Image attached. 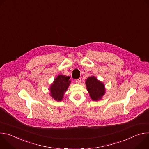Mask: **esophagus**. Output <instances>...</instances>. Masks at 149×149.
<instances>
[{"label":"esophagus","mask_w":149,"mask_h":149,"mask_svg":"<svg viewBox=\"0 0 149 149\" xmlns=\"http://www.w3.org/2000/svg\"><path fill=\"white\" fill-rule=\"evenodd\" d=\"M75 82L77 83H79L81 82V78H78V79H75Z\"/></svg>","instance_id":"esophagus-1"}]
</instances>
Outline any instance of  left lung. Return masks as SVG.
<instances>
[{"instance_id": "8db88e82", "label": "left lung", "mask_w": 149, "mask_h": 149, "mask_svg": "<svg viewBox=\"0 0 149 149\" xmlns=\"http://www.w3.org/2000/svg\"><path fill=\"white\" fill-rule=\"evenodd\" d=\"M86 84L90 95L94 101L101 99L105 94L104 84L99 81L95 77H90L86 80Z\"/></svg>"}]
</instances>
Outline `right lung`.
I'll use <instances>...</instances> for the list:
<instances>
[{
    "label": "right lung",
    "mask_w": 149,
    "mask_h": 149,
    "mask_svg": "<svg viewBox=\"0 0 149 149\" xmlns=\"http://www.w3.org/2000/svg\"><path fill=\"white\" fill-rule=\"evenodd\" d=\"M70 77L59 75L55 79L54 83L51 86L50 91L52 97L56 100H62L63 94L67 91L71 81Z\"/></svg>",
    "instance_id": "add662e5"
}]
</instances>
